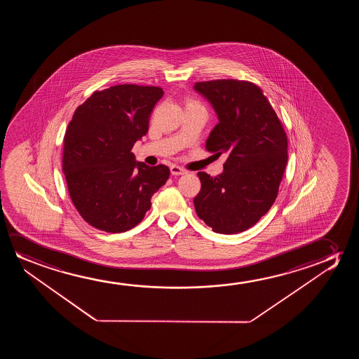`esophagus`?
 <instances>
[{
  "mask_svg": "<svg viewBox=\"0 0 359 359\" xmlns=\"http://www.w3.org/2000/svg\"><path fill=\"white\" fill-rule=\"evenodd\" d=\"M170 172L172 175H184V174H187V170H184L182 168L177 167V165H172Z\"/></svg>",
  "mask_w": 359,
  "mask_h": 359,
  "instance_id": "34e87169",
  "label": "esophagus"
}]
</instances>
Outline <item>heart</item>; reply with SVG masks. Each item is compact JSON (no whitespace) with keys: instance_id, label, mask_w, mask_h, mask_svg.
Listing matches in <instances>:
<instances>
[{"instance_id":"1","label":"heart","mask_w":359,"mask_h":359,"mask_svg":"<svg viewBox=\"0 0 359 359\" xmlns=\"http://www.w3.org/2000/svg\"><path fill=\"white\" fill-rule=\"evenodd\" d=\"M184 104H185V109L202 108L201 105L197 103L196 100H194L192 98H189V97L184 99Z\"/></svg>"}]
</instances>
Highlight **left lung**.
Here are the masks:
<instances>
[{
	"mask_svg": "<svg viewBox=\"0 0 359 359\" xmlns=\"http://www.w3.org/2000/svg\"><path fill=\"white\" fill-rule=\"evenodd\" d=\"M195 89L216 110L219 123L207 140L216 157L226 154L218 177L198 172L197 216L222 234L249 229L277 198L288 159L283 125L262 89L249 81L213 79Z\"/></svg>",
	"mask_w": 359,
	"mask_h": 359,
	"instance_id": "obj_1",
	"label": "left lung"
}]
</instances>
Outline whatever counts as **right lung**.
I'll return each instance as SVG.
<instances>
[{
	"mask_svg": "<svg viewBox=\"0 0 359 359\" xmlns=\"http://www.w3.org/2000/svg\"><path fill=\"white\" fill-rule=\"evenodd\" d=\"M156 86L118 84L95 90L76 109L64 136L62 170L71 201L99 231L121 233L142 221L167 182V165L136 162L135 142L148 131L162 98Z\"/></svg>",
	"mask_w": 359,
	"mask_h": 359,
	"instance_id": "right-lung-1",
	"label": "right lung"
}]
</instances>
